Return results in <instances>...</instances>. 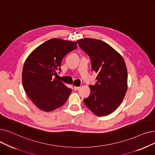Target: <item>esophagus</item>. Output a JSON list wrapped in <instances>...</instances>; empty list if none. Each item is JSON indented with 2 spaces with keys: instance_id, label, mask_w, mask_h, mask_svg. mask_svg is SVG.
Wrapping results in <instances>:
<instances>
[{
  "instance_id": "34e87169",
  "label": "esophagus",
  "mask_w": 155,
  "mask_h": 155,
  "mask_svg": "<svg viewBox=\"0 0 155 155\" xmlns=\"http://www.w3.org/2000/svg\"><path fill=\"white\" fill-rule=\"evenodd\" d=\"M73 88H74L75 91H77L78 90V89L80 88V87H76V86H74V87H73Z\"/></svg>"
}]
</instances>
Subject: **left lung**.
I'll return each mask as SVG.
<instances>
[{"instance_id":"8db88e82","label":"left lung","mask_w":155,"mask_h":155,"mask_svg":"<svg viewBox=\"0 0 155 155\" xmlns=\"http://www.w3.org/2000/svg\"><path fill=\"white\" fill-rule=\"evenodd\" d=\"M90 57L92 69L98 73L97 82L89 85L91 94L84 101L95 115L114 111L123 101L127 89V71L121 55L101 40L84 38L77 41Z\"/></svg>"}]
</instances>
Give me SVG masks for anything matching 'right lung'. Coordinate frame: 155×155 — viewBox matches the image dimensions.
<instances>
[{
	"label": "right lung",
	"instance_id": "obj_1",
	"mask_svg": "<svg viewBox=\"0 0 155 155\" xmlns=\"http://www.w3.org/2000/svg\"><path fill=\"white\" fill-rule=\"evenodd\" d=\"M77 48V42L52 38L28 57L22 70V85L29 98L39 109L52 111L67 101L71 89L53 77L57 70L61 71L64 56Z\"/></svg>",
	"mask_w": 155,
	"mask_h": 155
}]
</instances>
